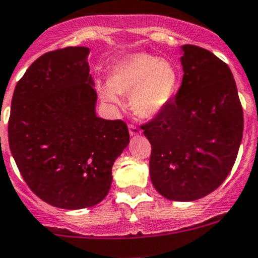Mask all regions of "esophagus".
<instances>
[{"instance_id":"34e87169","label":"esophagus","mask_w":258,"mask_h":258,"mask_svg":"<svg viewBox=\"0 0 258 258\" xmlns=\"http://www.w3.org/2000/svg\"><path fill=\"white\" fill-rule=\"evenodd\" d=\"M128 131H130V135H131V136H139V135H141V130H140L139 127L134 126V124H130Z\"/></svg>"}]
</instances>
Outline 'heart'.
Returning a JSON list of instances; mask_svg holds the SVG:
<instances>
[{
  "label": "heart",
  "mask_w": 258,
  "mask_h": 258,
  "mask_svg": "<svg viewBox=\"0 0 258 258\" xmlns=\"http://www.w3.org/2000/svg\"><path fill=\"white\" fill-rule=\"evenodd\" d=\"M179 84V71L170 60L136 52L114 66L108 82H99L97 89L104 102L116 107L123 106L121 94H131L135 113L154 118L169 106Z\"/></svg>",
  "instance_id": "1"
}]
</instances>
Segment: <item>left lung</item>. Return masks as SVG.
<instances>
[{
    "label": "left lung",
    "instance_id": "obj_1",
    "mask_svg": "<svg viewBox=\"0 0 258 258\" xmlns=\"http://www.w3.org/2000/svg\"><path fill=\"white\" fill-rule=\"evenodd\" d=\"M182 82L174 102L141 127L151 144L150 177L166 199L208 196L228 176L243 135L233 74L213 52L181 46Z\"/></svg>",
    "mask_w": 258,
    "mask_h": 258
}]
</instances>
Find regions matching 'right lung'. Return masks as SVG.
I'll list each match as a JSON object with an SVG mask.
<instances>
[{
    "label": "right lung",
    "mask_w": 258,
    "mask_h": 258,
    "mask_svg": "<svg viewBox=\"0 0 258 258\" xmlns=\"http://www.w3.org/2000/svg\"><path fill=\"white\" fill-rule=\"evenodd\" d=\"M89 49L35 60L15 88L9 144L30 189L47 204L83 209L103 201L112 166L130 142L126 123L97 116Z\"/></svg>",
    "instance_id": "add662e5"
}]
</instances>
